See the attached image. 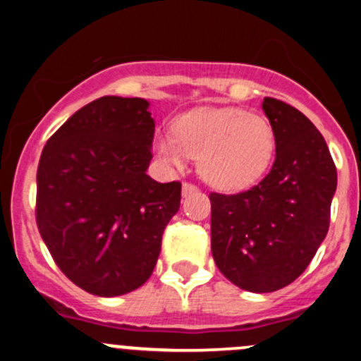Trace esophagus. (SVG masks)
Here are the masks:
<instances>
[{
    "mask_svg": "<svg viewBox=\"0 0 361 361\" xmlns=\"http://www.w3.org/2000/svg\"><path fill=\"white\" fill-rule=\"evenodd\" d=\"M181 192H183V195H185V197H187V195H190V194H194V192H197V187H195V185L187 183V181H185L183 187H181Z\"/></svg>",
    "mask_w": 361,
    "mask_h": 361,
    "instance_id": "34e87169",
    "label": "esophagus"
}]
</instances>
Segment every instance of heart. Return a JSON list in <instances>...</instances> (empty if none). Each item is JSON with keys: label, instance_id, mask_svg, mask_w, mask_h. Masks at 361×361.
I'll return each instance as SVG.
<instances>
[{"label": "heart", "instance_id": "obj_1", "mask_svg": "<svg viewBox=\"0 0 361 361\" xmlns=\"http://www.w3.org/2000/svg\"><path fill=\"white\" fill-rule=\"evenodd\" d=\"M276 148L274 127L265 116L243 108H204L185 113L173 134L155 137L164 164L183 169L197 157L204 181L220 190H243L260 180Z\"/></svg>", "mask_w": 361, "mask_h": 361}]
</instances>
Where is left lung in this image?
<instances>
[{"mask_svg": "<svg viewBox=\"0 0 361 361\" xmlns=\"http://www.w3.org/2000/svg\"><path fill=\"white\" fill-rule=\"evenodd\" d=\"M276 134V159L250 190L211 192V251L221 274L255 293L293 283L325 239L337 169L314 123L274 97L262 103Z\"/></svg>", "mask_w": 361, "mask_h": 361, "instance_id": "1", "label": "left lung"}]
</instances>
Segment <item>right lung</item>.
I'll use <instances>...</instances> for the list:
<instances>
[{
  "label": "right lung",
  "mask_w": 361,
  "mask_h": 361,
  "mask_svg": "<svg viewBox=\"0 0 361 361\" xmlns=\"http://www.w3.org/2000/svg\"><path fill=\"white\" fill-rule=\"evenodd\" d=\"M141 97L104 96L52 134L36 173V224L69 281L99 297L154 272L181 183L147 174L155 122Z\"/></svg>",
  "instance_id": "obj_1"
}]
</instances>
